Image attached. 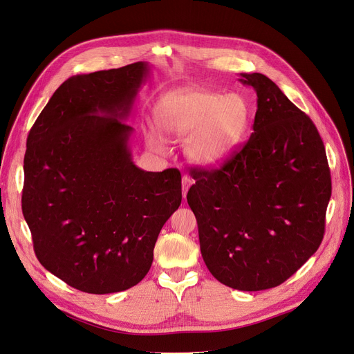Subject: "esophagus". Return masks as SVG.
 <instances>
[{
    "instance_id": "34e87169",
    "label": "esophagus",
    "mask_w": 354,
    "mask_h": 354,
    "mask_svg": "<svg viewBox=\"0 0 354 354\" xmlns=\"http://www.w3.org/2000/svg\"><path fill=\"white\" fill-rule=\"evenodd\" d=\"M192 183H194V180L191 178H187V176L182 178V195H183V198L186 196L187 191H189V187L192 186Z\"/></svg>"
}]
</instances>
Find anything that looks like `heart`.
<instances>
[{"label": "heart", "mask_w": 354, "mask_h": 354, "mask_svg": "<svg viewBox=\"0 0 354 354\" xmlns=\"http://www.w3.org/2000/svg\"><path fill=\"white\" fill-rule=\"evenodd\" d=\"M156 122L172 140H183L185 155L195 167L216 169L232 156L249 122L248 102L238 93L205 89L178 91L156 108ZM148 144L165 151V139L148 132Z\"/></svg>", "instance_id": "1"}]
</instances>
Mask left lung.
<instances>
[{
  "instance_id": "1",
  "label": "left lung",
  "mask_w": 354,
  "mask_h": 354,
  "mask_svg": "<svg viewBox=\"0 0 354 354\" xmlns=\"http://www.w3.org/2000/svg\"><path fill=\"white\" fill-rule=\"evenodd\" d=\"M239 77L257 95L253 132L221 169H194L186 199L209 272L257 292L283 283L319 249L332 180L310 118L266 75Z\"/></svg>"
}]
</instances>
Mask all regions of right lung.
Returning <instances> with one entry per match:
<instances>
[{
    "label": "right lung",
    "mask_w": 354,
    "mask_h": 354,
    "mask_svg": "<svg viewBox=\"0 0 354 354\" xmlns=\"http://www.w3.org/2000/svg\"><path fill=\"white\" fill-rule=\"evenodd\" d=\"M149 74L139 61L68 78L27 139L22 214L35 254L81 292L138 285L182 201L178 169L147 172L132 160L125 121Z\"/></svg>",
    "instance_id": "obj_1"
}]
</instances>
